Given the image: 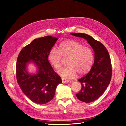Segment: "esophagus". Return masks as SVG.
Listing matches in <instances>:
<instances>
[{
	"label": "esophagus",
	"instance_id": "esophagus-1",
	"mask_svg": "<svg viewBox=\"0 0 126 126\" xmlns=\"http://www.w3.org/2000/svg\"><path fill=\"white\" fill-rule=\"evenodd\" d=\"M62 82H63V83H68V82H69V81H70L69 80H67V79H63V78H62Z\"/></svg>",
	"mask_w": 126,
	"mask_h": 126
}]
</instances>
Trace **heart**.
<instances>
[{"label": "heart", "instance_id": "1", "mask_svg": "<svg viewBox=\"0 0 126 126\" xmlns=\"http://www.w3.org/2000/svg\"><path fill=\"white\" fill-rule=\"evenodd\" d=\"M59 51L55 48L49 51L48 59L51 65L58 70L62 67V57L68 58V66L58 71L64 78H72L77 74L84 75L88 72L94 61V54L91 49L79 42L73 40L64 41L59 45Z\"/></svg>", "mask_w": 126, "mask_h": 126}]
</instances>
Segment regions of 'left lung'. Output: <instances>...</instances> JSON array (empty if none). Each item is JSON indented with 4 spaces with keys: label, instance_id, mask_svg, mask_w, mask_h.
<instances>
[{
    "label": "left lung",
    "instance_id": "8db88e82",
    "mask_svg": "<svg viewBox=\"0 0 126 126\" xmlns=\"http://www.w3.org/2000/svg\"><path fill=\"white\" fill-rule=\"evenodd\" d=\"M71 35L87 40L94 52V61L90 71L78 79L82 88L76 97L89 103L96 100L104 94L111 81L112 66L109 53L105 46L85 33H71Z\"/></svg>",
    "mask_w": 126,
    "mask_h": 126
}]
</instances>
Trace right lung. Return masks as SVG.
I'll return each instance as SVG.
<instances>
[{
	"mask_svg": "<svg viewBox=\"0 0 126 126\" xmlns=\"http://www.w3.org/2000/svg\"><path fill=\"white\" fill-rule=\"evenodd\" d=\"M58 39L50 36L37 38L22 49L16 64L17 82L22 92L37 104H46L54 97L56 89L62 83L60 76L54 70L48 60V55ZM37 66L36 74L26 70L28 63Z\"/></svg>",
	"mask_w": 126,
	"mask_h": 126,
	"instance_id": "1",
	"label": "right lung"
}]
</instances>
